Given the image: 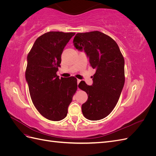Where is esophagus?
Segmentation results:
<instances>
[{
    "mask_svg": "<svg viewBox=\"0 0 156 156\" xmlns=\"http://www.w3.org/2000/svg\"><path fill=\"white\" fill-rule=\"evenodd\" d=\"M80 82H81V80H80V79H77V84H79Z\"/></svg>",
    "mask_w": 156,
    "mask_h": 156,
    "instance_id": "esophagus-1",
    "label": "esophagus"
}]
</instances>
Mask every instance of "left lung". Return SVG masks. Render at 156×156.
<instances>
[{
  "mask_svg": "<svg viewBox=\"0 0 156 156\" xmlns=\"http://www.w3.org/2000/svg\"><path fill=\"white\" fill-rule=\"evenodd\" d=\"M73 44L77 49H84L96 69L92 86L84 81L79 84L88 97L81 107L83 115L90 120L103 119L114 109L124 85L123 55L116 41L100 31L77 33Z\"/></svg>",
  "mask_w": 156,
  "mask_h": 156,
  "instance_id": "1",
  "label": "left lung"
}]
</instances>
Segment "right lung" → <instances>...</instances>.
Wrapping results in <instances>:
<instances>
[{
    "mask_svg": "<svg viewBox=\"0 0 156 156\" xmlns=\"http://www.w3.org/2000/svg\"><path fill=\"white\" fill-rule=\"evenodd\" d=\"M75 32L51 31L37 37L27 56L25 77L33 104L52 121L67 116L68 108L77 89L74 77L59 79L61 55Z\"/></svg>",
    "mask_w": 156,
    "mask_h": 156,
    "instance_id": "1",
    "label": "right lung"
}]
</instances>
